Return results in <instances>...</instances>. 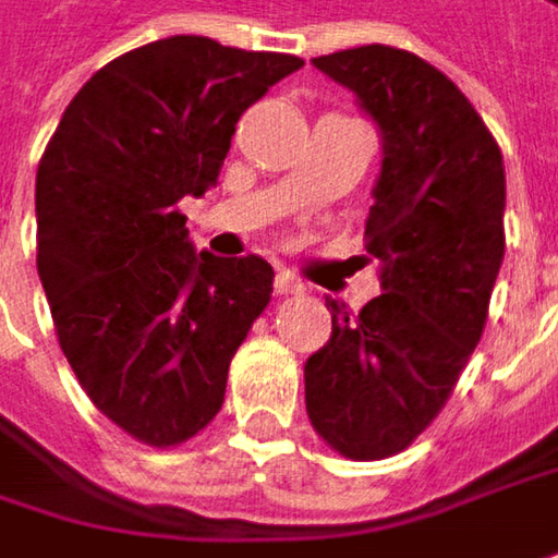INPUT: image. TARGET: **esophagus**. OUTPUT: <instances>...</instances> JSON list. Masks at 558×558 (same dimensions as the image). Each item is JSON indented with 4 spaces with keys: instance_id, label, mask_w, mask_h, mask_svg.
<instances>
[{
    "instance_id": "esophagus-1",
    "label": "esophagus",
    "mask_w": 558,
    "mask_h": 558,
    "mask_svg": "<svg viewBox=\"0 0 558 558\" xmlns=\"http://www.w3.org/2000/svg\"><path fill=\"white\" fill-rule=\"evenodd\" d=\"M304 292V282L294 276V272H289V269H279L276 272V294H301Z\"/></svg>"
}]
</instances>
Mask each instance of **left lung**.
<instances>
[{
    "mask_svg": "<svg viewBox=\"0 0 558 558\" xmlns=\"http://www.w3.org/2000/svg\"><path fill=\"white\" fill-rule=\"evenodd\" d=\"M314 69L379 131L364 235L383 294L357 317L326 298L332 332L304 364V402L336 452L374 461L427 430L481 342L506 254V169L484 119L421 56L374 43Z\"/></svg>",
    "mask_w": 558,
    "mask_h": 558,
    "instance_id": "left-lung-1",
    "label": "left lung"
}]
</instances>
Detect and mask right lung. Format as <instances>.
Instances as JSON below:
<instances>
[{"instance_id": "add662e5", "label": "right lung", "mask_w": 558, "mask_h": 558, "mask_svg": "<svg viewBox=\"0 0 558 558\" xmlns=\"http://www.w3.org/2000/svg\"><path fill=\"white\" fill-rule=\"evenodd\" d=\"M304 65L209 37L112 59L77 90L37 169V272L59 345L99 411L175 446L222 408L272 292L264 257L194 251L182 197L219 179L241 112Z\"/></svg>"}]
</instances>
